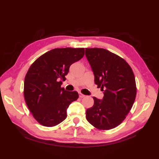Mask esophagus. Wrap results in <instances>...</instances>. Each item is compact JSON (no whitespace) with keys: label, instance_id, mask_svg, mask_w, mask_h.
<instances>
[{"label":"esophagus","instance_id":"34e87169","mask_svg":"<svg viewBox=\"0 0 159 159\" xmlns=\"http://www.w3.org/2000/svg\"><path fill=\"white\" fill-rule=\"evenodd\" d=\"M85 96L83 95V93H79V98H84Z\"/></svg>","mask_w":159,"mask_h":159}]
</instances>
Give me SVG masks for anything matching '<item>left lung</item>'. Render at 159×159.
<instances>
[{"instance_id":"obj_1","label":"left lung","mask_w":159,"mask_h":159,"mask_svg":"<svg viewBox=\"0 0 159 159\" xmlns=\"http://www.w3.org/2000/svg\"><path fill=\"white\" fill-rule=\"evenodd\" d=\"M85 55L95 84L104 92L102 100L93 98V107L86 111L87 120L97 129H112L125 120L134 104L137 94L134 73L124 59L106 49L85 48Z\"/></svg>"}]
</instances>
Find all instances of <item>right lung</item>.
<instances>
[{"instance_id": "right-lung-1", "label": "right lung", "mask_w": 159, "mask_h": 159, "mask_svg": "<svg viewBox=\"0 0 159 159\" xmlns=\"http://www.w3.org/2000/svg\"><path fill=\"white\" fill-rule=\"evenodd\" d=\"M85 55L84 48H55L37 59L29 67L24 96L33 117L42 126L52 127L67 117V109L79 98L77 92L61 87L70 66Z\"/></svg>"}]
</instances>
